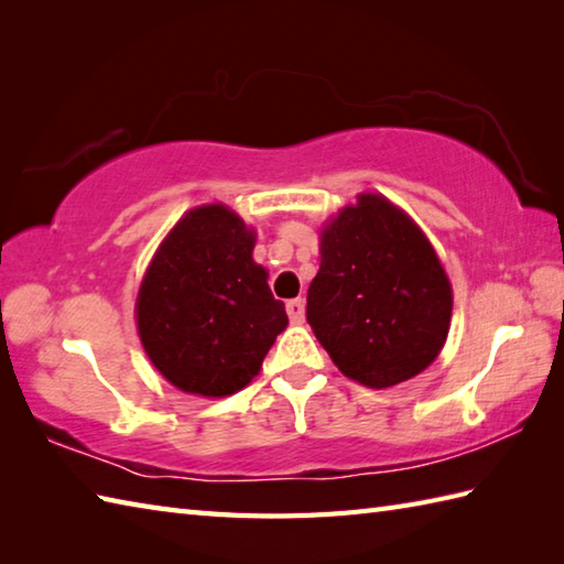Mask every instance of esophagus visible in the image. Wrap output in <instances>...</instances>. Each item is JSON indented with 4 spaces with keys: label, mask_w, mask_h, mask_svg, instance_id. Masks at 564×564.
Wrapping results in <instances>:
<instances>
[{
    "label": "esophagus",
    "mask_w": 564,
    "mask_h": 564,
    "mask_svg": "<svg viewBox=\"0 0 564 564\" xmlns=\"http://www.w3.org/2000/svg\"><path fill=\"white\" fill-rule=\"evenodd\" d=\"M285 310H289V317H291L293 325H301V322L305 319V301H303V297H295V301L285 303Z\"/></svg>",
    "instance_id": "esophagus-1"
}]
</instances>
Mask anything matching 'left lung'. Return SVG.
I'll use <instances>...</instances> for the list:
<instances>
[{"mask_svg": "<svg viewBox=\"0 0 564 564\" xmlns=\"http://www.w3.org/2000/svg\"><path fill=\"white\" fill-rule=\"evenodd\" d=\"M307 322L346 378L390 388L443 349L453 291L419 225L380 194H361L319 232Z\"/></svg>", "mask_w": 564, "mask_h": 564, "instance_id": "8db88e82", "label": "left lung"}]
</instances>
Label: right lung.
<instances>
[{"label": "right lung", "instance_id": "add662e5", "mask_svg": "<svg viewBox=\"0 0 564 564\" xmlns=\"http://www.w3.org/2000/svg\"><path fill=\"white\" fill-rule=\"evenodd\" d=\"M257 235L223 203L198 206L164 237L140 283L138 334L174 388L225 398L249 386L289 325L269 273L251 259Z\"/></svg>", "mask_w": 564, "mask_h": 564}]
</instances>
